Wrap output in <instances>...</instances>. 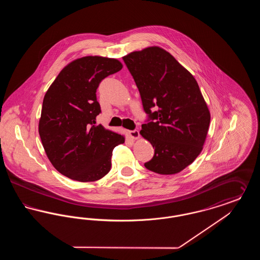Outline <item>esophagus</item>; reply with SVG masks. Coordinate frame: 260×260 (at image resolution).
I'll return each instance as SVG.
<instances>
[{
	"mask_svg": "<svg viewBox=\"0 0 260 260\" xmlns=\"http://www.w3.org/2000/svg\"><path fill=\"white\" fill-rule=\"evenodd\" d=\"M128 135H129V136H131L133 139H138V138H139V136H140V135H139V132H138L137 129H135V131H129V132H128Z\"/></svg>",
	"mask_w": 260,
	"mask_h": 260,
	"instance_id": "esophagus-1",
	"label": "esophagus"
}]
</instances>
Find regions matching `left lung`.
Returning <instances> with one entry per match:
<instances>
[{
  "label": "left lung",
  "mask_w": 260,
  "mask_h": 260,
  "mask_svg": "<svg viewBox=\"0 0 260 260\" xmlns=\"http://www.w3.org/2000/svg\"><path fill=\"white\" fill-rule=\"evenodd\" d=\"M123 59L148 115L140 135L155 154L145 168L159 174L183 171L202 152L210 126V110L197 81L160 47L133 51Z\"/></svg>",
  "instance_id": "left-lung-1"
}]
</instances>
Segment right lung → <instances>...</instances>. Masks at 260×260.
Returning <instances> with one entry per match:
<instances>
[{
	"instance_id": "1",
	"label": "right lung",
	"mask_w": 260,
	"mask_h": 260,
	"mask_svg": "<svg viewBox=\"0 0 260 260\" xmlns=\"http://www.w3.org/2000/svg\"><path fill=\"white\" fill-rule=\"evenodd\" d=\"M123 64L115 58L85 56L66 65L45 94L39 135L59 173L77 181H96L110 172L113 149L124 137L96 125L100 82Z\"/></svg>"
}]
</instances>
